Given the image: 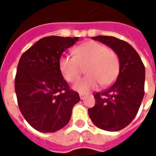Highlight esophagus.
Wrapping results in <instances>:
<instances>
[{
  "mask_svg": "<svg viewBox=\"0 0 156 156\" xmlns=\"http://www.w3.org/2000/svg\"><path fill=\"white\" fill-rule=\"evenodd\" d=\"M79 97H80V98H81V99H83L85 97V94H79Z\"/></svg>",
  "mask_w": 156,
  "mask_h": 156,
  "instance_id": "esophagus-1",
  "label": "esophagus"
}]
</instances>
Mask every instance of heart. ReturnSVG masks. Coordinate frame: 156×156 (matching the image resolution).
<instances>
[{"mask_svg":"<svg viewBox=\"0 0 156 156\" xmlns=\"http://www.w3.org/2000/svg\"><path fill=\"white\" fill-rule=\"evenodd\" d=\"M73 58L63 56L59 60V69L68 83L80 78L83 68L86 76L76 83L74 89L85 93L98 87L108 86L119 73V59L115 51L96 41H88L73 50Z\"/></svg>","mask_w":156,"mask_h":156,"instance_id":"heart-1","label":"heart"}]
</instances>
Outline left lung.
<instances>
[{
	"label": "left lung",
	"instance_id": "8db88e82",
	"mask_svg": "<svg viewBox=\"0 0 156 156\" xmlns=\"http://www.w3.org/2000/svg\"><path fill=\"white\" fill-rule=\"evenodd\" d=\"M92 38L107 45L117 53L119 73L107 89L94 94L95 105L88 108V115L99 129L119 131L132 122L144 98V65L137 51L125 41L109 36Z\"/></svg>",
	"mask_w": 156,
	"mask_h": 156
}]
</instances>
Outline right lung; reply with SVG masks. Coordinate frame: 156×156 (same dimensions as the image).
I'll return each mask as SVG.
<instances>
[{"mask_svg": "<svg viewBox=\"0 0 156 156\" xmlns=\"http://www.w3.org/2000/svg\"><path fill=\"white\" fill-rule=\"evenodd\" d=\"M78 37L50 36L40 39L19 60L15 91L20 111L28 124L42 133H52L70 120L72 109L79 100L69 88L60 69L62 52Z\"/></svg>", "mask_w": 156, "mask_h": 156, "instance_id": "1", "label": "right lung"}]
</instances>
